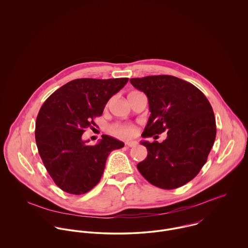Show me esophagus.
Wrapping results in <instances>:
<instances>
[{"label": "esophagus", "mask_w": 248, "mask_h": 248, "mask_svg": "<svg viewBox=\"0 0 248 248\" xmlns=\"http://www.w3.org/2000/svg\"><path fill=\"white\" fill-rule=\"evenodd\" d=\"M126 145L128 147H136L138 145V142L137 141H128L126 142Z\"/></svg>", "instance_id": "esophagus-1"}]
</instances>
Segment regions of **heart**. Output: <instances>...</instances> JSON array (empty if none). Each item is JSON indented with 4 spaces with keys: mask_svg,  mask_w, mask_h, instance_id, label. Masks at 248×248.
<instances>
[{
    "mask_svg": "<svg viewBox=\"0 0 248 248\" xmlns=\"http://www.w3.org/2000/svg\"><path fill=\"white\" fill-rule=\"evenodd\" d=\"M109 132L120 139H131L136 135V128L132 125L115 124L109 128Z\"/></svg>",
    "mask_w": 248,
    "mask_h": 248,
    "instance_id": "heart-1",
    "label": "heart"
}]
</instances>
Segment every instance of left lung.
<instances>
[{"mask_svg":"<svg viewBox=\"0 0 248 248\" xmlns=\"http://www.w3.org/2000/svg\"><path fill=\"white\" fill-rule=\"evenodd\" d=\"M148 97L151 115L143 138L166 130L161 143L141 141L147 157L138 164L143 177L162 189H176L196 177L207 160L216 139V119L205 95L194 85L172 75L132 78Z\"/></svg>","mask_w":248,"mask_h":248,"instance_id":"left-lung-1","label":"left lung"}]
</instances>
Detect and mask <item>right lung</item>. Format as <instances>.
Instances as JSON below:
<instances>
[{"label": "right lung", "instance_id": "add662e5", "mask_svg": "<svg viewBox=\"0 0 248 248\" xmlns=\"http://www.w3.org/2000/svg\"><path fill=\"white\" fill-rule=\"evenodd\" d=\"M128 78L75 79L54 92L36 118L35 140L43 163L63 191L81 195L92 190L103 175L109 153L124 143L109 136L93 146L84 141L86 128L103 113L108 99Z\"/></svg>", "mask_w": 248, "mask_h": 248}]
</instances>
